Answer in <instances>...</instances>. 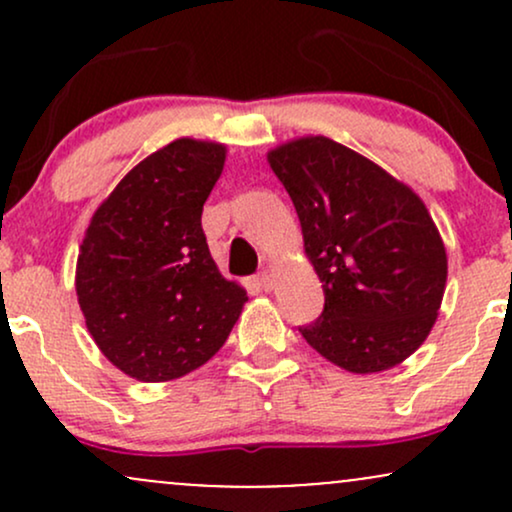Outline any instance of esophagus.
Instances as JSON below:
<instances>
[{"instance_id": "34e87169", "label": "esophagus", "mask_w": 512, "mask_h": 512, "mask_svg": "<svg viewBox=\"0 0 512 512\" xmlns=\"http://www.w3.org/2000/svg\"><path fill=\"white\" fill-rule=\"evenodd\" d=\"M255 284L260 286L262 291H274V274H272V272H262V274H257Z\"/></svg>"}]
</instances>
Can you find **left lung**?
<instances>
[{
    "instance_id": "8db88e82",
    "label": "left lung",
    "mask_w": 512,
    "mask_h": 512,
    "mask_svg": "<svg viewBox=\"0 0 512 512\" xmlns=\"http://www.w3.org/2000/svg\"><path fill=\"white\" fill-rule=\"evenodd\" d=\"M289 192L325 310L303 339L356 375L395 368L426 342L448 255L424 199L370 158L327 137L267 151Z\"/></svg>"
}]
</instances>
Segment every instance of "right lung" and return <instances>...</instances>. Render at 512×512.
<instances>
[{"label": "right lung", "instance_id": "add662e5", "mask_svg": "<svg viewBox=\"0 0 512 512\" xmlns=\"http://www.w3.org/2000/svg\"><path fill=\"white\" fill-rule=\"evenodd\" d=\"M226 146L180 137L139 161L93 211L76 296L103 356L142 383L204 366L231 334L248 291L211 257L202 209Z\"/></svg>", "mask_w": 512, "mask_h": 512}]
</instances>
